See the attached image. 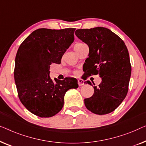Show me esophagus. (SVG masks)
<instances>
[{"mask_svg":"<svg viewBox=\"0 0 146 146\" xmlns=\"http://www.w3.org/2000/svg\"><path fill=\"white\" fill-rule=\"evenodd\" d=\"M77 83H78V85H79V86H83L84 84H85V81H84L83 79H79L77 81Z\"/></svg>","mask_w":146,"mask_h":146,"instance_id":"1","label":"esophagus"}]
</instances>
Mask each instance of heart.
Returning <instances> with one entry per match:
<instances>
[{
    "label": "heart",
    "mask_w": 146,
    "mask_h": 146,
    "mask_svg": "<svg viewBox=\"0 0 146 146\" xmlns=\"http://www.w3.org/2000/svg\"><path fill=\"white\" fill-rule=\"evenodd\" d=\"M85 45H86V44H83V43H81V42L77 43V44H76L75 45V46H74V49H75V50H77V49L81 48L82 46H85Z\"/></svg>",
    "instance_id": "b5f03b06"
}]
</instances>
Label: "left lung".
Returning <instances> with one entry per match:
<instances>
[{"label": "left lung", "mask_w": 146, "mask_h": 146, "mask_svg": "<svg viewBox=\"0 0 146 146\" xmlns=\"http://www.w3.org/2000/svg\"><path fill=\"white\" fill-rule=\"evenodd\" d=\"M75 35L89 48L84 63L87 77L99 75L102 78L98 87H93V96L85 98V106L96 114L110 113L128 91L132 67L128 49L120 37L106 28L79 29ZM85 83L92 85L89 81Z\"/></svg>", "instance_id": "1"}]
</instances>
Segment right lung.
Segmentation results:
<instances>
[{"mask_svg":"<svg viewBox=\"0 0 146 146\" xmlns=\"http://www.w3.org/2000/svg\"><path fill=\"white\" fill-rule=\"evenodd\" d=\"M75 30L40 28L31 33L18 50L14 75L18 97L26 109L41 118L58 113L65 93L79 87L75 78L53 81L50 77L51 64L61 63L73 42Z\"/></svg>","mask_w":146,"mask_h":146,"instance_id":"right-lung-1","label":"right lung"}]
</instances>
